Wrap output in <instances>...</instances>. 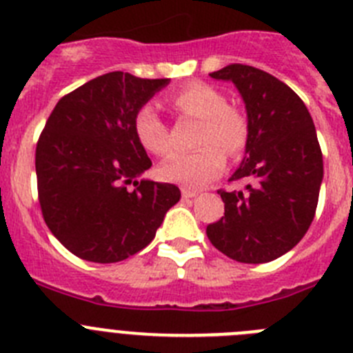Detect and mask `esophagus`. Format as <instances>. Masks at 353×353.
Wrapping results in <instances>:
<instances>
[{"mask_svg":"<svg viewBox=\"0 0 353 353\" xmlns=\"http://www.w3.org/2000/svg\"><path fill=\"white\" fill-rule=\"evenodd\" d=\"M198 196V192L196 191H191V189H182V198L183 199H191V198H196Z\"/></svg>","mask_w":353,"mask_h":353,"instance_id":"obj_1","label":"esophagus"}]
</instances>
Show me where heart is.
Returning <instances> with one entry per match:
<instances>
[{
  "instance_id": "b5f03b06",
  "label": "heart",
  "mask_w": 353,
  "mask_h": 353,
  "mask_svg": "<svg viewBox=\"0 0 353 353\" xmlns=\"http://www.w3.org/2000/svg\"><path fill=\"white\" fill-rule=\"evenodd\" d=\"M180 114L201 121L199 150L174 154L159 168L164 180L183 187H201L219 176L226 166V154L236 157L249 139V123L240 109L230 105L226 97L205 83L185 84L171 97ZM134 134L139 145L152 155H166L171 150L168 125L155 105L145 104L134 114Z\"/></svg>"
}]
</instances>
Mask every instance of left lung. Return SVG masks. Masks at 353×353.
Returning a JSON list of instances; mask_svg holds the SVG:
<instances>
[{
    "label": "left lung",
    "instance_id": "8db88e82",
    "mask_svg": "<svg viewBox=\"0 0 353 353\" xmlns=\"http://www.w3.org/2000/svg\"><path fill=\"white\" fill-rule=\"evenodd\" d=\"M244 99L249 139L232 174L245 191L219 194L224 217L207 226L215 249L240 263H267L301 242L313 223L323 179L313 118L288 84L260 68L233 63L212 72Z\"/></svg>",
    "mask_w": 353,
    "mask_h": 353
}]
</instances>
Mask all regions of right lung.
I'll return each mask as SVG.
<instances>
[{
	"label": "right lung",
	"instance_id": "obj_1",
	"mask_svg": "<svg viewBox=\"0 0 353 353\" xmlns=\"http://www.w3.org/2000/svg\"><path fill=\"white\" fill-rule=\"evenodd\" d=\"M168 83L109 72L52 109L37 143L39 201L72 254L93 263L125 260L154 240L179 203L173 183L138 180L152 161L134 134V114Z\"/></svg>",
	"mask_w": 353,
	"mask_h": 353
}]
</instances>
